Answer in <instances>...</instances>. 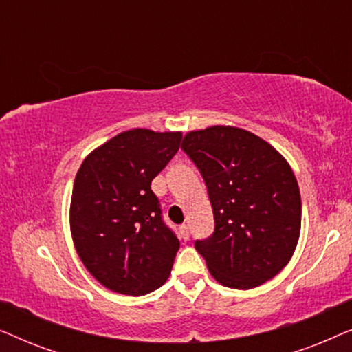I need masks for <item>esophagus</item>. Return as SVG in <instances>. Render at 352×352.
<instances>
[{
  "label": "esophagus",
  "mask_w": 352,
  "mask_h": 352,
  "mask_svg": "<svg viewBox=\"0 0 352 352\" xmlns=\"http://www.w3.org/2000/svg\"><path fill=\"white\" fill-rule=\"evenodd\" d=\"M179 235H181V239L184 240V242H186V240H189L190 234H189V228H187L186 224H182L181 228H179Z\"/></svg>",
  "instance_id": "esophagus-1"
}]
</instances>
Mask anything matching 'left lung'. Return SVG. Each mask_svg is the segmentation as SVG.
<instances>
[{
	"label": "left lung",
	"mask_w": 352,
	"mask_h": 352,
	"mask_svg": "<svg viewBox=\"0 0 352 352\" xmlns=\"http://www.w3.org/2000/svg\"><path fill=\"white\" fill-rule=\"evenodd\" d=\"M181 148L213 208V235L195 240L211 276L239 290L271 280L300 239L301 195L290 165L271 144L234 126L190 131Z\"/></svg>",
	"instance_id": "8db88e82"
}]
</instances>
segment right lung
Returning a JSON list of instances; mask_svg holds the SVG:
<instances>
[{
    "label": "right lung",
    "instance_id": "add662e5",
    "mask_svg": "<svg viewBox=\"0 0 352 352\" xmlns=\"http://www.w3.org/2000/svg\"><path fill=\"white\" fill-rule=\"evenodd\" d=\"M181 133L129 129L96 148L74 182L70 230L85 267L109 290L147 295L166 282L179 240L151 189Z\"/></svg>",
    "mask_w": 352,
    "mask_h": 352
}]
</instances>
